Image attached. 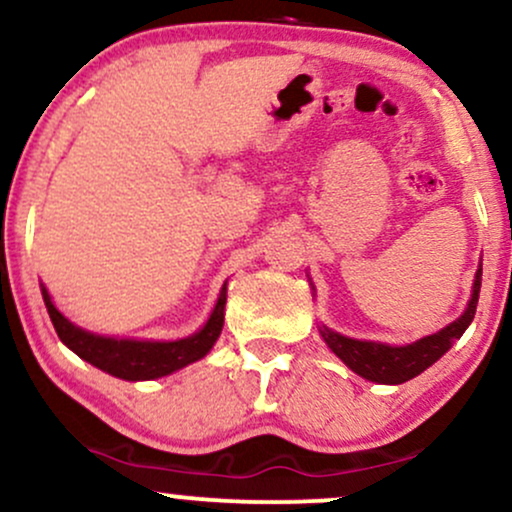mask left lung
I'll list each match as a JSON object with an SVG mask.
<instances>
[{
  "label": "left lung",
  "mask_w": 512,
  "mask_h": 512,
  "mask_svg": "<svg viewBox=\"0 0 512 512\" xmlns=\"http://www.w3.org/2000/svg\"><path fill=\"white\" fill-rule=\"evenodd\" d=\"M479 288H482V267L477 269V276H474L472 300L463 315L455 319L453 324H448L446 329H441L439 334L422 338V341L410 343V346L396 348L384 346V343L355 341V338L336 334L326 326L319 331H322L326 346L334 350L355 374L369 381H377V384H403V381L417 377L424 369L432 367L463 336V331L474 319V312H477Z\"/></svg>",
  "instance_id": "1"
}]
</instances>
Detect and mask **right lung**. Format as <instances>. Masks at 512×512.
Masks as SVG:
<instances>
[{"instance_id":"1","label":"right lung","mask_w":512,"mask_h":512,"mask_svg":"<svg viewBox=\"0 0 512 512\" xmlns=\"http://www.w3.org/2000/svg\"><path fill=\"white\" fill-rule=\"evenodd\" d=\"M42 298H45L49 319H52L57 336L69 346L73 353L90 365L104 369V372L114 374V377L126 381L140 379H157L166 374L176 372V369L190 365V362L205 357L212 350L214 343L221 334L224 326V305H226V286L221 288V295L214 307L212 317L207 324L197 331L195 336L183 338V341L171 343H150V341H116V338H104L88 334V331L78 329L71 324L57 307L52 305L47 288L42 286Z\"/></svg>"}]
</instances>
